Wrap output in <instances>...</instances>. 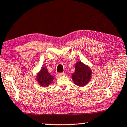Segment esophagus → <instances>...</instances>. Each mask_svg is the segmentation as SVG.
<instances>
[{
	"label": "esophagus",
	"instance_id": "1",
	"mask_svg": "<svg viewBox=\"0 0 127 127\" xmlns=\"http://www.w3.org/2000/svg\"><path fill=\"white\" fill-rule=\"evenodd\" d=\"M65 74L64 73H57V76L58 77H62V76H64L65 75Z\"/></svg>",
	"mask_w": 127,
	"mask_h": 127
}]
</instances>
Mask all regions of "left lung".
I'll return each mask as SVG.
<instances>
[{"instance_id": "8db88e82", "label": "left lung", "mask_w": 127, "mask_h": 127, "mask_svg": "<svg viewBox=\"0 0 127 127\" xmlns=\"http://www.w3.org/2000/svg\"><path fill=\"white\" fill-rule=\"evenodd\" d=\"M91 74L92 71L91 68L81 61H78L75 63V71L72 74L71 78L75 85L83 87L90 82Z\"/></svg>"}]
</instances>
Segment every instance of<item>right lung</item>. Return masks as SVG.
Instances as JSON below:
<instances>
[{"label": "right lung", "mask_w": 127, "mask_h": 127, "mask_svg": "<svg viewBox=\"0 0 127 127\" xmlns=\"http://www.w3.org/2000/svg\"><path fill=\"white\" fill-rule=\"evenodd\" d=\"M36 79L38 84L43 87H48L52 84L54 77L49 73L46 67H42L40 71L37 74Z\"/></svg>", "instance_id": "obj_1"}]
</instances>
